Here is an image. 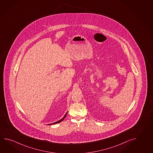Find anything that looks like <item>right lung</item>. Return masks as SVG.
<instances>
[{
  "mask_svg": "<svg viewBox=\"0 0 153 153\" xmlns=\"http://www.w3.org/2000/svg\"><path fill=\"white\" fill-rule=\"evenodd\" d=\"M67 114H68V112H66V113L65 114V115H64V117L62 118V119H60V120H58V121H57V122H55V123H52V124H48V125H52V124H56V123H60V122H62V120L65 119V118L66 117V115H67Z\"/></svg>",
  "mask_w": 153,
  "mask_h": 153,
  "instance_id": "1",
  "label": "right lung"
}]
</instances>
